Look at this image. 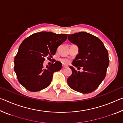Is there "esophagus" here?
<instances>
[{
	"mask_svg": "<svg viewBox=\"0 0 123 123\" xmlns=\"http://www.w3.org/2000/svg\"><path fill=\"white\" fill-rule=\"evenodd\" d=\"M67 66H65L64 65H62V68H63V69H64V68H67Z\"/></svg>",
	"mask_w": 123,
	"mask_h": 123,
	"instance_id": "1",
	"label": "esophagus"
}]
</instances>
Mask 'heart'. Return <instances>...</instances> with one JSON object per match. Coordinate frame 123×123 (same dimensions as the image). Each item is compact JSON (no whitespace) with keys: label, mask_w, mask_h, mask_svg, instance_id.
Masks as SVG:
<instances>
[{"label":"heart","mask_w":123,"mask_h":123,"mask_svg":"<svg viewBox=\"0 0 123 123\" xmlns=\"http://www.w3.org/2000/svg\"><path fill=\"white\" fill-rule=\"evenodd\" d=\"M61 62L64 64H68L70 63V60L68 59H61Z\"/></svg>","instance_id":"obj_1"}]
</instances>
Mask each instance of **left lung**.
I'll use <instances>...</instances> for the list:
<instances>
[{"label": "left lung", "instance_id": "1", "mask_svg": "<svg viewBox=\"0 0 123 123\" xmlns=\"http://www.w3.org/2000/svg\"><path fill=\"white\" fill-rule=\"evenodd\" d=\"M68 39L79 48V54L73 61V66L81 67L83 69L82 72H78L70 66L72 74L67 79L68 84L78 92H92L105 78L109 64L107 49L100 39L86 32L68 35Z\"/></svg>", "mask_w": 123, "mask_h": 123}]
</instances>
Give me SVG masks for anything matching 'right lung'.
<instances>
[{"label":"right lung","mask_w":123,"mask_h":123,"mask_svg":"<svg viewBox=\"0 0 123 123\" xmlns=\"http://www.w3.org/2000/svg\"><path fill=\"white\" fill-rule=\"evenodd\" d=\"M67 38L66 34L42 31L22 42L14 58V70L23 86L29 91L37 92L49 86L54 73L61 70L62 64L56 61L45 68L43 62L47 56L52 57L55 55L58 47Z\"/></svg>","instance_id":"right-lung-1"}]
</instances>
